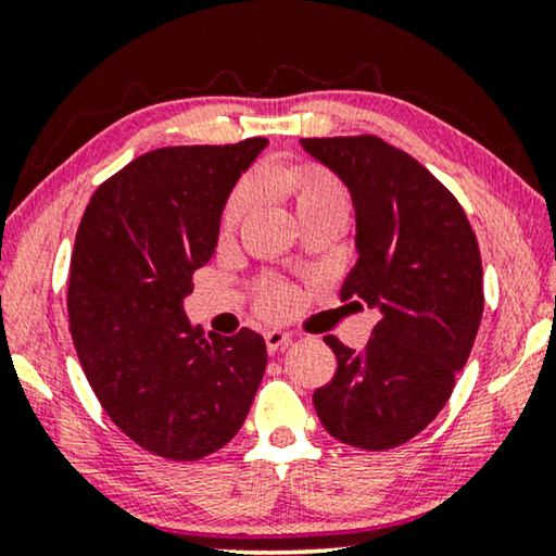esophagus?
Listing matches in <instances>:
<instances>
[{
  "label": "esophagus",
  "instance_id": "obj_1",
  "mask_svg": "<svg viewBox=\"0 0 556 556\" xmlns=\"http://www.w3.org/2000/svg\"><path fill=\"white\" fill-rule=\"evenodd\" d=\"M288 344H291V333L288 331H280V329H270L268 333H265V346H268V352L273 356H280L288 349Z\"/></svg>",
  "mask_w": 556,
  "mask_h": 556
}]
</instances>
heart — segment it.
Segmentation results:
<instances>
[{"instance_id": "1", "label": "heart", "mask_w": 556, "mask_h": 556, "mask_svg": "<svg viewBox=\"0 0 556 556\" xmlns=\"http://www.w3.org/2000/svg\"><path fill=\"white\" fill-rule=\"evenodd\" d=\"M265 179H268L270 185H278L286 189V194L291 197L295 204L299 217L349 207L346 189L341 187V181L333 177L331 172H326L316 164L291 166V169H283V172H268V177ZM253 202H255V185L250 179L240 181V185L232 189V194L227 197V204L223 210V230H232V227L245 217V212L253 207ZM263 303L268 308H283L288 303V291L280 286L268 288Z\"/></svg>"}]
</instances>
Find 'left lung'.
Instances as JSON below:
<instances>
[{"instance_id":"1","label":"left lung","mask_w":556,"mask_h":556,"mask_svg":"<svg viewBox=\"0 0 556 556\" xmlns=\"http://www.w3.org/2000/svg\"><path fill=\"white\" fill-rule=\"evenodd\" d=\"M301 147L349 189L359 257L341 291L379 314L362 354L324 337L337 375L314 392V407L341 443L397 447L435 420L473 349L483 316L476 235L458 200L377 136Z\"/></svg>"}]
</instances>
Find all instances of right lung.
<instances>
[{"mask_svg": "<svg viewBox=\"0 0 556 556\" xmlns=\"http://www.w3.org/2000/svg\"><path fill=\"white\" fill-rule=\"evenodd\" d=\"M265 147L149 151L96 189L75 235V352L111 420L162 458L200 460L230 443L268 364L261 333L204 339L185 314L227 197Z\"/></svg>", "mask_w": 556, "mask_h": 556, "instance_id": "obj_1", "label": "right lung"}]
</instances>
